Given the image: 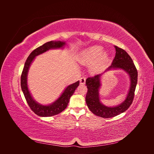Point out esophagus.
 Masks as SVG:
<instances>
[{
	"mask_svg": "<svg viewBox=\"0 0 154 154\" xmlns=\"http://www.w3.org/2000/svg\"><path fill=\"white\" fill-rule=\"evenodd\" d=\"M85 80H86V78L85 77H82L80 79V84L82 85H84L85 83Z\"/></svg>",
	"mask_w": 154,
	"mask_h": 154,
	"instance_id": "34e87169",
	"label": "esophagus"
}]
</instances>
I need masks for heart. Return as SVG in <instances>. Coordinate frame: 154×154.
Returning <instances> with one entry per match:
<instances>
[{
  "label": "heart",
  "mask_w": 154,
  "mask_h": 154,
  "mask_svg": "<svg viewBox=\"0 0 154 154\" xmlns=\"http://www.w3.org/2000/svg\"><path fill=\"white\" fill-rule=\"evenodd\" d=\"M103 52V48L101 46H93L83 51L79 58V60L82 63L88 64L94 62L97 60V62L92 67V71L96 72L103 66L108 59V54Z\"/></svg>",
  "instance_id": "b5f03b06"
}]
</instances>
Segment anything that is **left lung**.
I'll use <instances>...</instances> for the list:
<instances>
[{"instance_id":"1","label":"left lung","mask_w":154,"mask_h":154,"mask_svg":"<svg viewBox=\"0 0 154 154\" xmlns=\"http://www.w3.org/2000/svg\"><path fill=\"white\" fill-rule=\"evenodd\" d=\"M116 55L111 66L105 69L104 72L88 78L85 84L87 93L85 97L88 108L96 116L103 118H112L127 110L132 104L134 97V92L137 82V71L128 54L122 49L114 45ZM123 69L128 74L130 79V87L125 100L119 105L108 107L103 105L100 101L99 89L101 86L100 78L103 74L112 69Z\"/></svg>"}]
</instances>
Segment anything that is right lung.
Returning <instances> with one entry per match:
<instances>
[{
    "label": "right lung",
    "mask_w": 154,
    "mask_h": 154,
    "mask_svg": "<svg viewBox=\"0 0 154 154\" xmlns=\"http://www.w3.org/2000/svg\"><path fill=\"white\" fill-rule=\"evenodd\" d=\"M66 45L65 41H51L40 46L39 48L35 49L29 54L24 64V69L21 75V88L24 93L27 103L31 109L34 112L41 117H50L62 112L66 109L69 102L70 97L74 94V91L78 87L80 81L68 85L62 92L58 98L53 103L48 105H42L38 103L33 97L29 90L27 85V74L31 63L34 61L35 58L40 54L45 53L50 49H63Z\"/></svg>",
    "instance_id": "1"
}]
</instances>
